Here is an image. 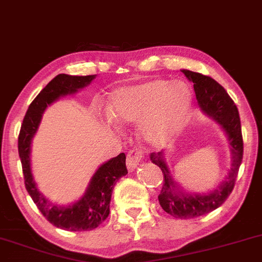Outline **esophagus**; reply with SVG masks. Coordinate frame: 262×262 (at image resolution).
<instances>
[{"mask_svg": "<svg viewBox=\"0 0 262 262\" xmlns=\"http://www.w3.org/2000/svg\"><path fill=\"white\" fill-rule=\"evenodd\" d=\"M141 159H143V154L138 149H133L128 152L127 155V166L129 169H134L135 167L139 165Z\"/></svg>", "mask_w": 262, "mask_h": 262, "instance_id": "34e87169", "label": "esophagus"}]
</instances>
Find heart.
Here are the masks:
<instances>
[{"instance_id": "heart-1", "label": "heart", "mask_w": 262, "mask_h": 262, "mask_svg": "<svg viewBox=\"0 0 262 262\" xmlns=\"http://www.w3.org/2000/svg\"><path fill=\"white\" fill-rule=\"evenodd\" d=\"M190 106L191 93L187 84L156 79L116 90L107 111L116 124L141 122V138L156 146L177 133Z\"/></svg>"}]
</instances>
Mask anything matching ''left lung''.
<instances>
[{"label":"left lung","mask_w":262,"mask_h":262,"mask_svg":"<svg viewBox=\"0 0 262 262\" xmlns=\"http://www.w3.org/2000/svg\"><path fill=\"white\" fill-rule=\"evenodd\" d=\"M183 73L194 83V91L200 108L212 117L226 132L232 151V165L227 178L209 194H191L178 191L168 167L163 160V151L152 152L150 160L161 168L163 184L159 203L167 213L176 219H193L216 210L227 200L234 188L235 178L243 159V135L241 117L231 96L216 80L207 75L183 69Z\"/></svg>","instance_id":"left-lung-1"}]
</instances>
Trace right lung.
<instances>
[{
	"instance_id": "obj_1",
	"label": "right lung",
	"mask_w": 262,
	"mask_h": 262,
	"mask_svg": "<svg viewBox=\"0 0 262 262\" xmlns=\"http://www.w3.org/2000/svg\"><path fill=\"white\" fill-rule=\"evenodd\" d=\"M95 77V74L84 77L68 74L56 75L30 103L18 138V152L28 193L47 221L57 228L71 232L91 231L108 217L115 184L119 178L128 173L125 167V154H119L117 157H113L99 167L80 200L69 206H58L49 203L37 190L30 167L31 139L39 128L41 116L47 106L61 96L77 93L81 88L90 84Z\"/></svg>"
}]
</instances>
